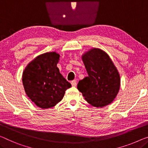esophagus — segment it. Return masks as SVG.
Listing matches in <instances>:
<instances>
[{"instance_id": "obj_1", "label": "esophagus", "mask_w": 148, "mask_h": 148, "mask_svg": "<svg viewBox=\"0 0 148 148\" xmlns=\"http://www.w3.org/2000/svg\"><path fill=\"white\" fill-rule=\"evenodd\" d=\"M71 84H72V86H76V80H72V82H71Z\"/></svg>"}]
</instances>
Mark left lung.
<instances>
[{"label": "left lung", "mask_w": 148, "mask_h": 148, "mask_svg": "<svg viewBox=\"0 0 148 148\" xmlns=\"http://www.w3.org/2000/svg\"><path fill=\"white\" fill-rule=\"evenodd\" d=\"M88 76L77 88L87 102L96 108L111 103L120 87V76L108 54L94 48L82 56Z\"/></svg>", "instance_id": "1"}]
</instances>
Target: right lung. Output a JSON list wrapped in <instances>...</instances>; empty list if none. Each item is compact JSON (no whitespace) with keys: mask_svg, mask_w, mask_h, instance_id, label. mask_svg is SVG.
Masks as SVG:
<instances>
[{"mask_svg":"<svg viewBox=\"0 0 148 148\" xmlns=\"http://www.w3.org/2000/svg\"><path fill=\"white\" fill-rule=\"evenodd\" d=\"M59 60L58 53L46 52L36 57L23 71V84L26 95L40 108L54 107L71 87L57 67Z\"/></svg>","mask_w":148,"mask_h":148,"instance_id":"1","label":"right lung"}]
</instances>
